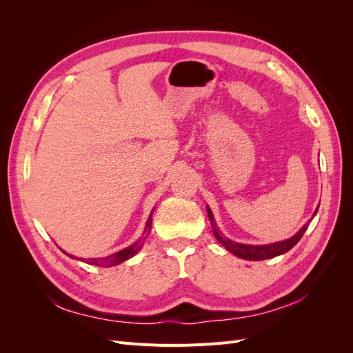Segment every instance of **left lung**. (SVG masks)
<instances>
[{
	"instance_id": "obj_1",
	"label": "left lung",
	"mask_w": 353,
	"mask_h": 353,
	"mask_svg": "<svg viewBox=\"0 0 353 353\" xmlns=\"http://www.w3.org/2000/svg\"><path fill=\"white\" fill-rule=\"evenodd\" d=\"M316 213V210H315ZM208 216L210 219L212 223V228H213V234H215L216 240L225 248L228 252H231L232 254L239 256L241 259H248V261H263V259H270V258H275V256L283 254L285 252L290 250L292 248L299 243V240L302 239V236L305 234V231L307 230L309 223L303 225V228L299 231L296 236H293L292 239L284 240V241H279V243H274V244H265V245H250V244H241V243H234L230 239H225L219 232L215 219H213V215L210 209L208 208Z\"/></svg>"
}]
</instances>
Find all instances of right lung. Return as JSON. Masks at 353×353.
I'll return each instance as SVG.
<instances>
[{"label":"right lung","mask_w":353,"mask_h":353,"mask_svg":"<svg viewBox=\"0 0 353 353\" xmlns=\"http://www.w3.org/2000/svg\"><path fill=\"white\" fill-rule=\"evenodd\" d=\"M150 227H152V215H150V218H148V221H147L145 231H147L148 228H150ZM148 231H150V230H148ZM144 241H145V237H141V239H138L134 244H131L130 248H126V249H123V250H121V252H117V253H114V254H112V256H108V258H103V259H87V261H83V262H88V263H91V265H97V266H112V265H117V263H121V262H123V261H126V259L132 258V256L143 248ZM70 258H73V256H70Z\"/></svg>","instance_id":"obj_1"}]
</instances>
